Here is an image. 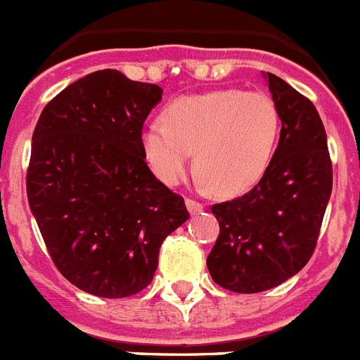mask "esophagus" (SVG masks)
Returning a JSON list of instances; mask_svg holds the SVG:
<instances>
[{
  "label": "esophagus",
  "mask_w": 360,
  "mask_h": 360,
  "mask_svg": "<svg viewBox=\"0 0 360 360\" xmlns=\"http://www.w3.org/2000/svg\"><path fill=\"white\" fill-rule=\"evenodd\" d=\"M186 207L191 214H197L200 211H204V204L202 202H197L193 199H186Z\"/></svg>",
  "instance_id": "1"
}]
</instances>
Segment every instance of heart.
I'll return each instance as SVG.
<instances>
[{
  "mask_svg": "<svg viewBox=\"0 0 360 360\" xmlns=\"http://www.w3.org/2000/svg\"><path fill=\"white\" fill-rule=\"evenodd\" d=\"M278 131L281 117L268 94L218 89L172 101L165 120L142 127L140 146L165 184L183 181L195 150L202 184L234 195L264 176Z\"/></svg>",
  "mask_w": 360,
  "mask_h": 360,
  "instance_id": "b5f03b06",
  "label": "heart"
}]
</instances>
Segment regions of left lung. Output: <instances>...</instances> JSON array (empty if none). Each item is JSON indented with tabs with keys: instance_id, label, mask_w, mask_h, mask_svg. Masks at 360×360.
<instances>
[{
	"instance_id": "1",
	"label": "left lung",
	"mask_w": 360,
	"mask_h": 360,
	"mask_svg": "<svg viewBox=\"0 0 360 360\" xmlns=\"http://www.w3.org/2000/svg\"><path fill=\"white\" fill-rule=\"evenodd\" d=\"M281 139L266 172L243 197L211 206L220 224L207 270L218 286L259 293L302 270L316 248L332 193L327 133L314 104L266 72Z\"/></svg>"
}]
</instances>
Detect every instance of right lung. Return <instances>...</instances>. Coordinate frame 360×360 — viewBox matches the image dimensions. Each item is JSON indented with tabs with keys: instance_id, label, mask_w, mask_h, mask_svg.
<instances>
[{
	"instance_id": "add662e5",
	"label": "right lung",
	"mask_w": 360,
	"mask_h": 360,
	"mask_svg": "<svg viewBox=\"0 0 360 360\" xmlns=\"http://www.w3.org/2000/svg\"><path fill=\"white\" fill-rule=\"evenodd\" d=\"M161 94L115 69L96 70L49 101L33 131L30 210L60 274L96 297L149 286L161 243L190 218L140 146Z\"/></svg>"
}]
</instances>
